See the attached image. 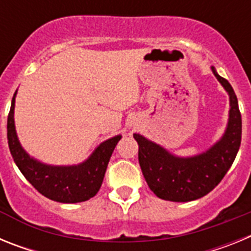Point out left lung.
I'll use <instances>...</instances> for the list:
<instances>
[{"label":"left lung","mask_w":251,"mask_h":251,"mask_svg":"<svg viewBox=\"0 0 251 251\" xmlns=\"http://www.w3.org/2000/svg\"><path fill=\"white\" fill-rule=\"evenodd\" d=\"M229 93V123L223 138L210 150L194 157H176L141 134H133L139 146L138 161L147 185L162 200L187 202L212 191L231 167L241 143V114L232 86L217 74Z\"/></svg>","instance_id":"1"}]
</instances>
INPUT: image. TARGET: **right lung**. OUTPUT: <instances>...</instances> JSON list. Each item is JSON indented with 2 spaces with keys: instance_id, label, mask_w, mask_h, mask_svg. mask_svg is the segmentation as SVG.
Here are the masks:
<instances>
[{
  "instance_id": "obj_1",
  "label": "right lung",
  "mask_w": 251,
  "mask_h": 251,
  "mask_svg": "<svg viewBox=\"0 0 251 251\" xmlns=\"http://www.w3.org/2000/svg\"><path fill=\"white\" fill-rule=\"evenodd\" d=\"M16 93L13 94L8 113L7 139L12 158L21 174L40 194L57 202L76 203L94 197L103 183L106 166L122 136H115L103 142L80 165L49 166L41 163L28 156L17 138L13 121Z\"/></svg>"
}]
</instances>
